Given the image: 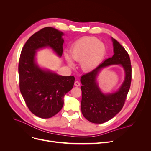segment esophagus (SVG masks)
Segmentation results:
<instances>
[{
	"label": "esophagus",
	"instance_id": "obj_1",
	"mask_svg": "<svg viewBox=\"0 0 151 151\" xmlns=\"http://www.w3.org/2000/svg\"><path fill=\"white\" fill-rule=\"evenodd\" d=\"M74 85L76 86H77V87H78V86H80V83L79 81H75V83H74Z\"/></svg>",
	"mask_w": 151,
	"mask_h": 151
}]
</instances>
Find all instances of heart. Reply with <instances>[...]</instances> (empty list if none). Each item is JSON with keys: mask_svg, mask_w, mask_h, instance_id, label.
Wrapping results in <instances>:
<instances>
[{"mask_svg": "<svg viewBox=\"0 0 151 151\" xmlns=\"http://www.w3.org/2000/svg\"><path fill=\"white\" fill-rule=\"evenodd\" d=\"M105 45L95 37H84L73 44L70 49L71 57L77 62H81L82 70L91 72L102 62L106 55ZM65 57L68 65H74L72 59L68 55Z\"/></svg>", "mask_w": 151, "mask_h": 151, "instance_id": "obj_1", "label": "heart"}]
</instances>
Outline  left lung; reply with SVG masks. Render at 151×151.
Instances as JSON below:
<instances>
[{
    "label": "left lung",
    "instance_id": "left-lung-1",
    "mask_svg": "<svg viewBox=\"0 0 151 151\" xmlns=\"http://www.w3.org/2000/svg\"><path fill=\"white\" fill-rule=\"evenodd\" d=\"M114 55L94 70L82 76L81 111L88 121L103 123L119 113L125 104L131 84L132 66L129 55L117 41L111 38ZM111 65H120L126 74L124 81L115 93L104 94L99 88L96 77L103 68Z\"/></svg>",
    "mask_w": 151,
    "mask_h": 151
}]
</instances>
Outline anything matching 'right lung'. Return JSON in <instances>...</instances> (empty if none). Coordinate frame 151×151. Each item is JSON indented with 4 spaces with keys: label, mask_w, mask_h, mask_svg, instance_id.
Returning a JSON list of instances; mask_svg holds the SVG:
<instances>
[{
    "label": "right lung",
    "mask_w": 151,
    "mask_h": 151,
    "mask_svg": "<svg viewBox=\"0 0 151 151\" xmlns=\"http://www.w3.org/2000/svg\"><path fill=\"white\" fill-rule=\"evenodd\" d=\"M63 33L52 27L36 32L22 49L18 66L19 89L29 110L42 118H49L60 111L63 97L74 84V76H62L41 68L35 62L36 50L50 47L58 56L63 53Z\"/></svg>",
    "instance_id": "obj_1"
}]
</instances>
